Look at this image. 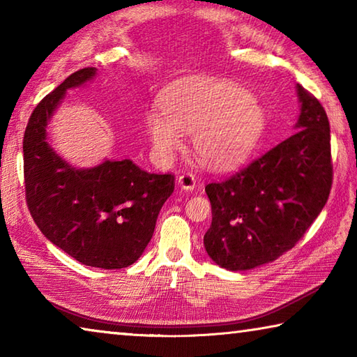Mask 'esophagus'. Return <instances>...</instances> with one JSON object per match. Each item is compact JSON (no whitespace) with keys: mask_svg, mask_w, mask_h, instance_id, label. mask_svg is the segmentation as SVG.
I'll use <instances>...</instances> for the list:
<instances>
[{"mask_svg":"<svg viewBox=\"0 0 357 357\" xmlns=\"http://www.w3.org/2000/svg\"><path fill=\"white\" fill-rule=\"evenodd\" d=\"M195 184H197L195 176H193V174H190V173H183L178 178V185L181 187V189H184L187 192H192L193 189H195Z\"/></svg>","mask_w":357,"mask_h":357,"instance_id":"34e87169","label":"esophagus"}]
</instances>
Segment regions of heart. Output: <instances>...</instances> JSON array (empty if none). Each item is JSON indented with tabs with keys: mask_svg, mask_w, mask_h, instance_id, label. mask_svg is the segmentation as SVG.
<instances>
[{
	"mask_svg": "<svg viewBox=\"0 0 357 357\" xmlns=\"http://www.w3.org/2000/svg\"><path fill=\"white\" fill-rule=\"evenodd\" d=\"M159 112L146 114V132L162 159L183 148V134L204 165L227 168L255 148L266 129L261 104L236 83L193 77L167 89Z\"/></svg>",
	"mask_w": 357,
	"mask_h": 357,
	"instance_id": "1",
	"label": "heart"
}]
</instances>
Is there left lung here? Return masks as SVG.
<instances>
[{
	"label": "left lung",
	"mask_w": 357,
	"mask_h": 357,
	"mask_svg": "<svg viewBox=\"0 0 357 357\" xmlns=\"http://www.w3.org/2000/svg\"><path fill=\"white\" fill-rule=\"evenodd\" d=\"M296 91L294 134L233 176L204 187L213 208L204 249L227 271L253 269L293 249L328 202V114L301 84Z\"/></svg>",
	"instance_id": "left-lung-1"
}]
</instances>
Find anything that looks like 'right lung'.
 I'll use <instances>...</instances> for the list:
<instances>
[{
    "label": "right lung",
    "instance_id": "right-lung-1",
    "mask_svg": "<svg viewBox=\"0 0 357 357\" xmlns=\"http://www.w3.org/2000/svg\"><path fill=\"white\" fill-rule=\"evenodd\" d=\"M96 75V68L74 72L34 108L23 138L26 203L42 234L68 255L91 268L121 269L146 249L174 178L129 159L77 168L50 146L47 126L66 93Z\"/></svg>",
    "mask_w": 357,
    "mask_h": 357
}]
</instances>
